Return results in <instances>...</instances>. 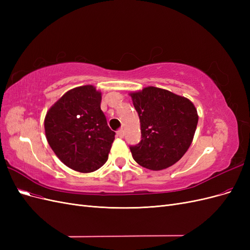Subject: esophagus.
<instances>
[{
    "label": "esophagus",
    "mask_w": 250,
    "mask_h": 250,
    "mask_svg": "<svg viewBox=\"0 0 250 250\" xmlns=\"http://www.w3.org/2000/svg\"><path fill=\"white\" fill-rule=\"evenodd\" d=\"M117 134H118L119 138H123V137H124V130H123V129L118 130V131H117Z\"/></svg>",
    "instance_id": "34e87169"
}]
</instances>
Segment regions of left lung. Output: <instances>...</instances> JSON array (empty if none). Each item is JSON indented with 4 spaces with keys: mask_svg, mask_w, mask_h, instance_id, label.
Instances as JSON below:
<instances>
[{
    "mask_svg": "<svg viewBox=\"0 0 250 250\" xmlns=\"http://www.w3.org/2000/svg\"><path fill=\"white\" fill-rule=\"evenodd\" d=\"M130 96L142 133L138 145L129 147L133 160L153 171L171 167L191 146L198 123L197 109L187 98L154 86Z\"/></svg>",
    "mask_w": 250,
    "mask_h": 250,
    "instance_id": "left-lung-1",
    "label": "left lung"
}]
</instances>
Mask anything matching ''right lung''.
Masks as SVG:
<instances>
[{"instance_id": "add662e5", "label": "right lung", "mask_w": 250, "mask_h": 250, "mask_svg": "<svg viewBox=\"0 0 250 250\" xmlns=\"http://www.w3.org/2000/svg\"><path fill=\"white\" fill-rule=\"evenodd\" d=\"M101 93L93 85L75 87L52 105L44 118L50 147L67 167L94 172L106 163L116 132L100 107Z\"/></svg>"}]
</instances>
